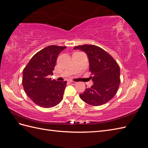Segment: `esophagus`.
<instances>
[{
	"label": "esophagus",
	"mask_w": 148,
	"mask_h": 148,
	"mask_svg": "<svg viewBox=\"0 0 148 148\" xmlns=\"http://www.w3.org/2000/svg\"><path fill=\"white\" fill-rule=\"evenodd\" d=\"M69 82H70L71 84H73V85H75V84H77L76 82H74V81H70Z\"/></svg>",
	"instance_id": "34e87169"
}]
</instances>
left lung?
Returning a JSON list of instances; mask_svg holds the SVG:
<instances>
[{
    "instance_id": "obj_1",
    "label": "left lung",
    "mask_w": 148,
    "mask_h": 148,
    "mask_svg": "<svg viewBox=\"0 0 148 148\" xmlns=\"http://www.w3.org/2000/svg\"><path fill=\"white\" fill-rule=\"evenodd\" d=\"M84 51L90 63L89 70L93 76L91 88L79 95L82 101L92 106L105 104L116 95L121 82L119 64L110 55L93 45H84L74 48Z\"/></svg>"
}]
</instances>
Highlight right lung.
Masks as SVG:
<instances>
[{"instance_id": "obj_1", "label": "right lung", "mask_w": 148, "mask_h": 148, "mask_svg": "<svg viewBox=\"0 0 148 148\" xmlns=\"http://www.w3.org/2000/svg\"><path fill=\"white\" fill-rule=\"evenodd\" d=\"M66 47L50 45L33 56L23 69L22 84L29 98L43 108L56 106L63 99L67 81L49 78L53 75L57 58Z\"/></svg>"}]
</instances>
